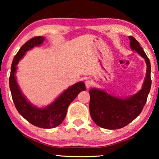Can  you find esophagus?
<instances>
[{"mask_svg":"<svg viewBox=\"0 0 159 159\" xmlns=\"http://www.w3.org/2000/svg\"><path fill=\"white\" fill-rule=\"evenodd\" d=\"M85 86L87 88H89L90 87L93 85V81L91 80H85Z\"/></svg>","mask_w":159,"mask_h":159,"instance_id":"obj_1","label":"esophagus"}]
</instances>
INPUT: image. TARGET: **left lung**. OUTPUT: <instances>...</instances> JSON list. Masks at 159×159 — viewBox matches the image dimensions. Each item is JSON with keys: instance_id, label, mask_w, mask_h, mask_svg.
<instances>
[{"instance_id": "obj_1", "label": "left lung", "mask_w": 159, "mask_h": 159, "mask_svg": "<svg viewBox=\"0 0 159 159\" xmlns=\"http://www.w3.org/2000/svg\"><path fill=\"white\" fill-rule=\"evenodd\" d=\"M130 48L145 59L147 66V74L142 89L126 99H120L109 95L104 91L90 89L89 91L90 113L93 121L99 127L116 130L125 127L138 116L146 104L152 85L151 64L139 42L129 36Z\"/></svg>"}]
</instances>
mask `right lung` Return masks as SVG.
<instances>
[{"mask_svg":"<svg viewBox=\"0 0 159 159\" xmlns=\"http://www.w3.org/2000/svg\"><path fill=\"white\" fill-rule=\"evenodd\" d=\"M44 37L35 36L21 47L13 59L9 84L12 100L18 112L31 123L42 128H52L60 125L66 116L67 108L80 92L85 90L84 83L79 82L69 87L56 100L44 109H39L29 103L21 94L15 79L16 66L29 50L41 44Z\"/></svg>","mask_w":159,"mask_h":159,"instance_id":"add662e5","label":"right lung"}]
</instances>
